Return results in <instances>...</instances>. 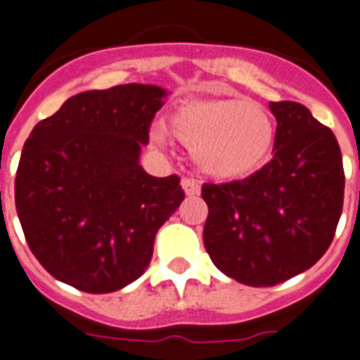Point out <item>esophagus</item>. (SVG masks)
I'll return each mask as SVG.
<instances>
[{"label":"esophagus","mask_w":360,"mask_h":360,"mask_svg":"<svg viewBox=\"0 0 360 360\" xmlns=\"http://www.w3.org/2000/svg\"><path fill=\"white\" fill-rule=\"evenodd\" d=\"M182 188L184 191H186V195H198L199 193V184L195 178H182Z\"/></svg>","instance_id":"34e87169"}]
</instances>
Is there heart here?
<instances>
[{"mask_svg": "<svg viewBox=\"0 0 360 360\" xmlns=\"http://www.w3.org/2000/svg\"><path fill=\"white\" fill-rule=\"evenodd\" d=\"M169 130L190 146L201 169L236 178L259 169L274 143V122L263 105L249 99H201L176 105L167 117ZM161 140V134H153Z\"/></svg>", "mask_w": 360, "mask_h": 360, "instance_id": "b5f03b06", "label": "heart"}]
</instances>
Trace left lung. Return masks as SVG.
<instances>
[{"label":"left lung","instance_id":"8db88e82","mask_svg":"<svg viewBox=\"0 0 360 360\" xmlns=\"http://www.w3.org/2000/svg\"><path fill=\"white\" fill-rule=\"evenodd\" d=\"M272 159L255 174L203 184V241L214 266L253 288L282 284L326 253L342 217V151L305 105L272 101Z\"/></svg>","mask_w":360,"mask_h":360}]
</instances>
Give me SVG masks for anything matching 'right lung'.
I'll list each match as a JSON object with an SVG mask.
<instances>
[{"instance_id":"right-lung-1","label":"right lung","mask_w":360,"mask_h":360,"mask_svg":"<svg viewBox=\"0 0 360 360\" xmlns=\"http://www.w3.org/2000/svg\"><path fill=\"white\" fill-rule=\"evenodd\" d=\"M167 91L122 84L69 97L34 126L15 205L28 248L57 280L109 293L146 272L157 230L184 201L180 178H155L140 151Z\"/></svg>"}]
</instances>
